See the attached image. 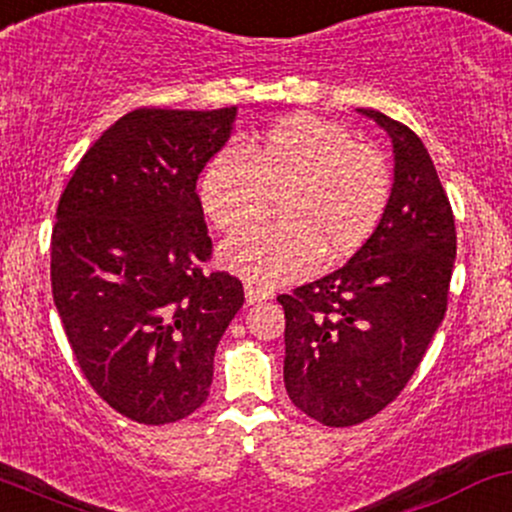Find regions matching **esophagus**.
Returning <instances> with one entry per match:
<instances>
[{"instance_id": "esophagus-1", "label": "esophagus", "mask_w": 512, "mask_h": 512, "mask_svg": "<svg viewBox=\"0 0 512 512\" xmlns=\"http://www.w3.org/2000/svg\"><path fill=\"white\" fill-rule=\"evenodd\" d=\"M274 296L272 289H267V286H257V284H245V299L247 303H262V301H269Z\"/></svg>"}]
</instances>
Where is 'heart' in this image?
Here are the masks:
<instances>
[{
	"instance_id": "1",
	"label": "heart",
	"mask_w": 512,
	"mask_h": 512,
	"mask_svg": "<svg viewBox=\"0 0 512 512\" xmlns=\"http://www.w3.org/2000/svg\"><path fill=\"white\" fill-rule=\"evenodd\" d=\"M199 204L213 228L235 235L260 223L277 196V223L223 247L228 269L260 284L306 277L320 257L345 260L379 228L391 199L384 157L345 126L294 116L243 150L221 148L201 170Z\"/></svg>"
}]
</instances>
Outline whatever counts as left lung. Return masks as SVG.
<instances>
[{
  "instance_id": "8db88e82",
  "label": "left lung",
  "mask_w": 512,
  "mask_h": 512,
  "mask_svg": "<svg viewBox=\"0 0 512 512\" xmlns=\"http://www.w3.org/2000/svg\"><path fill=\"white\" fill-rule=\"evenodd\" d=\"M359 114L393 143L384 218L347 265L277 296L286 393L330 428L364 423L403 391L445 318L457 257L452 206L423 140L381 111Z\"/></svg>"
}]
</instances>
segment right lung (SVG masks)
<instances>
[{"instance_id": "right-lung-1", "label": "right lung", "mask_w": 512, "mask_h": 512, "mask_svg": "<svg viewBox=\"0 0 512 512\" xmlns=\"http://www.w3.org/2000/svg\"><path fill=\"white\" fill-rule=\"evenodd\" d=\"M238 109H136L72 172L50 240L53 301L82 374L145 425L209 398L213 355L243 308L240 279L204 272L211 238L196 179Z\"/></svg>"}]
</instances>
